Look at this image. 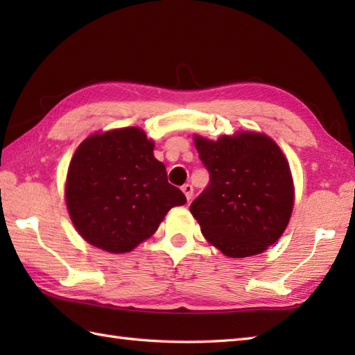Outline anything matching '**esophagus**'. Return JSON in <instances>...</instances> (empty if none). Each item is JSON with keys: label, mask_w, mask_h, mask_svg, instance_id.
<instances>
[{"label": "esophagus", "mask_w": 355, "mask_h": 355, "mask_svg": "<svg viewBox=\"0 0 355 355\" xmlns=\"http://www.w3.org/2000/svg\"><path fill=\"white\" fill-rule=\"evenodd\" d=\"M182 191H183V193L186 195V198H187V201H191V200H192V195H193V187H192V184H189V183H186V184H183V187H182Z\"/></svg>", "instance_id": "esophagus-1"}]
</instances>
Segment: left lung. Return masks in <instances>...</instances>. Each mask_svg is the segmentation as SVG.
Instances as JSON below:
<instances>
[{
  "instance_id": "obj_1",
  "label": "left lung",
  "mask_w": 355,
  "mask_h": 355,
  "mask_svg": "<svg viewBox=\"0 0 355 355\" xmlns=\"http://www.w3.org/2000/svg\"><path fill=\"white\" fill-rule=\"evenodd\" d=\"M210 183L191 205L202 235L230 258L267 250L290 221L294 187L281 148L258 132L195 135Z\"/></svg>"
}]
</instances>
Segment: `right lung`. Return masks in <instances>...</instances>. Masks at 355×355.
Wrapping results in <instances>:
<instances>
[{
	"label": "right lung",
	"instance_id": "1",
	"mask_svg": "<svg viewBox=\"0 0 355 355\" xmlns=\"http://www.w3.org/2000/svg\"><path fill=\"white\" fill-rule=\"evenodd\" d=\"M154 141L140 128L97 132L80 143L67 173L65 198L74 227L87 243L126 253L158 229L184 193L169 184Z\"/></svg>",
	"mask_w": 355,
	"mask_h": 355
}]
</instances>
